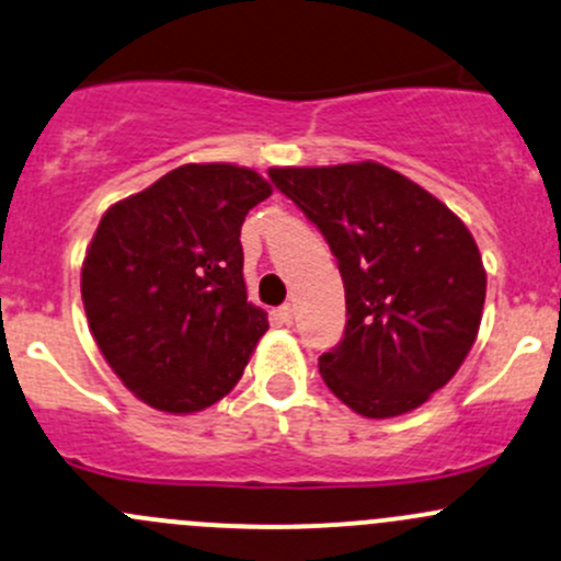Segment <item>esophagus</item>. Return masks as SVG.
<instances>
[{
    "mask_svg": "<svg viewBox=\"0 0 561 561\" xmlns=\"http://www.w3.org/2000/svg\"><path fill=\"white\" fill-rule=\"evenodd\" d=\"M276 320H279L282 325H290V322H293V306L290 304L279 306V309H276Z\"/></svg>",
    "mask_w": 561,
    "mask_h": 561,
    "instance_id": "obj_1",
    "label": "esophagus"
}]
</instances>
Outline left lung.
<instances>
[{"instance_id": "obj_1", "label": "left lung", "mask_w": 561, "mask_h": 561, "mask_svg": "<svg viewBox=\"0 0 561 561\" xmlns=\"http://www.w3.org/2000/svg\"><path fill=\"white\" fill-rule=\"evenodd\" d=\"M339 261L346 328L322 352L330 392L368 420L420 409L473 346L486 271L465 222L381 163L268 169Z\"/></svg>"}]
</instances>
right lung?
<instances>
[{
  "label": "right lung",
  "mask_w": 561,
  "mask_h": 561,
  "mask_svg": "<svg viewBox=\"0 0 561 561\" xmlns=\"http://www.w3.org/2000/svg\"><path fill=\"white\" fill-rule=\"evenodd\" d=\"M271 196L252 169L187 163L110 206L82 261V306L110 368L147 405L191 414L244 374L265 311L247 300L241 226Z\"/></svg>",
  "instance_id": "obj_1"
}]
</instances>
